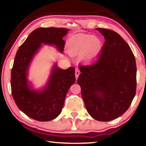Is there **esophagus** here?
<instances>
[{
	"label": "esophagus",
	"instance_id": "esophagus-1",
	"mask_svg": "<svg viewBox=\"0 0 146 146\" xmlns=\"http://www.w3.org/2000/svg\"><path fill=\"white\" fill-rule=\"evenodd\" d=\"M80 70H79L78 68H76L75 70V77H76V79H77L78 76H79V75H80Z\"/></svg>",
	"mask_w": 146,
	"mask_h": 146
}]
</instances>
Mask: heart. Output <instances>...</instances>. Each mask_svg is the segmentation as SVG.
Masks as SVG:
<instances>
[{"instance_id": "b5f03b06", "label": "heart", "mask_w": 146, "mask_h": 146, "mask_svg": "<svg viewBox=\"0 0 146 146\" xmlns=\"http://www.w3.org/2000/svg\"><path fill=\"white\" fill-rule=\"evenodd\" d=\"M71 53L80 55L81 60L86 64L97 60L102 52L103 42L100 38L90 35L75 36L68 43Z\"/></svg>"}]
</instances>
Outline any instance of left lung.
<instances>
[{
	"mask_svg": "<svg viewBox=\"0 0 146 146\" xmlns=\"http://www.w3.org/2000/svg\"><path fill=\"white\" fill-rule=\"evenodd\" d=\"M105 42L98 60L80 66L77 79L88 112L94 119L107 122L120 117L136 94L137 66L129 46L119 34L96 28Z\"/></svg>",
	"mask_w": 146,
	"mask_h": 146,
	"instance_id": "left-lung-1",
	"label": "left lung"
}]
</instances>
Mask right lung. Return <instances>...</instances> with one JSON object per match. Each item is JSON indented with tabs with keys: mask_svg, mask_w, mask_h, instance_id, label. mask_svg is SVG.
Returning <instances> with one entry per match:
<instances>
[{
	"mask_svg": "<svg viewBox=\"0 0 146 146\" xmlns=\"http://www.w3.org/2000/svg\"><path fill=\"white\" fill-rule=\"evenodd\" d=\"M70 29L60 28H39L35 29L19 47L11 73V93L17 107L34 120L46 122L60 114L69 89L75 82V68L67 70L53 64L46 84L35 90L28 80L31 61L39 49L45 45L54 46L63 53V37Z\"/></svg>",
	"mask_w": 146,
	"mask_h": 146,
	"instance_id": "obj_1",
	"label": "right lung"
}]
</instances>
